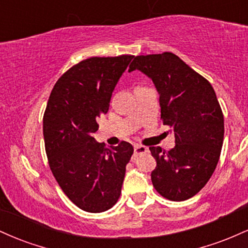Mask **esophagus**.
<instances>
[{"instance_id": "34e87169", "label": "esophagus", "mask_w": 248, "mask_h": 248, "mask_svg": "<svg viewBox=\"0 0 248 248\" xmlns=\"http://www.w3.org/2000/svg\"><path fill=\"white\" fill-rule=\"evenodd\" d=\"M149 152V149H148L147 147H143V146H135L134 147V155L138 156V155H141V154H144V153H148Z\"/></svg>"}]
</instances>
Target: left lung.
<instances>
[{"label":"left lung","instance_id":"8db88e82","mask_svg":"<svg viewBox=\"0 0 248 248\" xmlns=\"http://www.w3.org/2000/svg\"><path fill=\"white\" fill-rule=\"evenodd\" d=\"M150 78L160 95L161 119L171 127L175 147H150L156 160L153 186L170 201L198 193L215 171L224 141V116L215 90L171 52L136 56L129 72Z\"/></svg>","mask_w":248,"mask_h":248}]
</instances>
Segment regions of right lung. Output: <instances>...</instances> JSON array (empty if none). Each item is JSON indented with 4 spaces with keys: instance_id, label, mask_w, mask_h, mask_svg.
<instances>
[{
    "instance_id": "right-lung-1",
    "label": "right lung",
    "mask_w": 248,
    "mask_h": 248,
    "mask_svg": "<svg viewBox=\"0 0 248 248\" xmlns=\"http://www.w3.org/2000/svg\"><path fill=\"white\" fill-rule=\"evenodd\" d=\"M133 58L85 59L58 79L47 101L43 135L50 169L65 195L84 211H107L120 197L133 146L122 141L108 149L92 135Z\"/></svg>"
}]
</instances>
